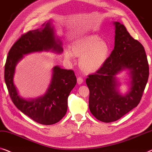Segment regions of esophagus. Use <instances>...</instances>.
I'll use <instances>...</instances> for the list:
<instances>
[{"label":"esophagus","instance_id":"esophagus-1","mask_svg":"<svg viewBox=\"0 0 152 152\" xmlns=\"http://www.w3.org/2000/svg\"><path fill=\"white\" fill-rule=\"evenodd\" d=\"M83 83V79L82 78H80V77H78V78H77V83H78V85H81Z\"/></svg>","mask_w":152,"mask_h":152}]
</instances>
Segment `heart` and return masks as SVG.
Wrapping results in <instances>:
<instances>
[{
	"label": "heart",
	"mask_w": 152,
	"mask_h": 152,
	"mask_svg": "<svg viewBox=\"0 0 152 152\" xmlns=\"http://www.w3.org/2000/svg\"><path fill=\"white\" fill-rule=\"evenodd\" d=\"M111 52L110 44L102 40L99 36L89 35L74 42L72 51L65 50L64 57L70 60L73 56L80 58L79 65L86 74H91L100 69L107 61Z\"/></svg>",
	"instance_id": "heart-1"
}]
</instances>
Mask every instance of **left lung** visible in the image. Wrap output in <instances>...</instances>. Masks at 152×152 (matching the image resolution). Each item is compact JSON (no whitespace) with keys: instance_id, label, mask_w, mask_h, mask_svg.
Segmentation results:
<instances>
[{"instance_id":"obj_1","label":"left lung","mask_w":152,"mask_h":152,"mask_svg":"<svg viewBox=\"0 0 152 152\" xmlns=\"http://www.w3.org/2000/svg\"><path fill=\"white\" fill-rule=\"evenodd\" d=\"M115 27L114 48L104 65L88 76L89 107L93 116L104 123L116 121L139 104L149 77V65L142 44L134 39L119 22ZM128 70L129 91L119 93L115 76Z\"/></svg>"}]
</instances>
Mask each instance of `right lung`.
<instances>
[{
    "instance_id": "add662e5",
    "label": "right lung",
    "mask_w": 152,
    "mask_h": 152,
    "mask_svg": "<svg viewBox=\"0 0 152 152\" xmlns=\"http://www.w3.org/2000/svg\"><path fill=\"white\" fill-rule=\"evenodd\" d=\"M42 51L57 54L63 51L62 41L56 35L50 20L39 29L23 34L13 45L6 60L5 81L15 106L36 123L49 125L58 123L66 114L67 98L76 84V78L72 70L55 66L50 86L44 95L35 99L20 97L14 83L16 66L24 55Z\"/></svg>"
}]
</instances>
